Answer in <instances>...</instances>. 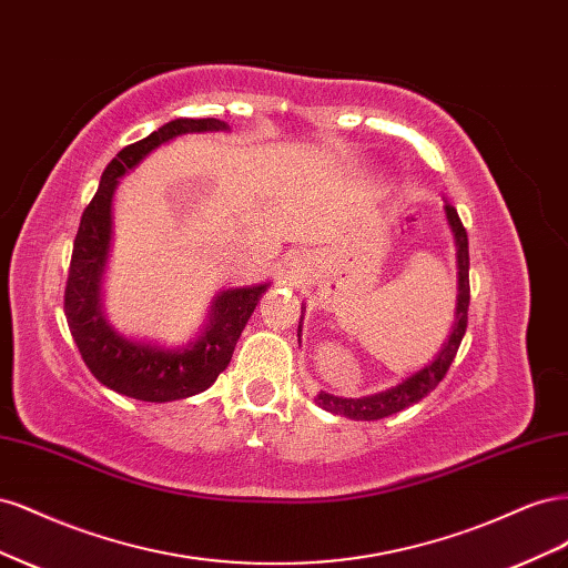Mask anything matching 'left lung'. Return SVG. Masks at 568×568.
Returning a JSON list of instances; mask_svg holds the SVG:
<instances>
[{"mask_svg": "<svg viewBox=\"0 0 568 568\" xmlns=\"http://www.w3.org/2000/svg\"><path fill=\"white\" fill-rule=\"evenodd\" d=\"M445 213H448V222L455 232L457 239V267H459V298H457V322L455 329L448 338V346L440 351V355L434 359L426 369L417 372L415 376H409L407 382L398 384L395 388H388L384 393L367 395V398H336V395L329 393H320L315 403L326 409L334 412V415H343L355 422H374V419H384L395 415L409 405L419 403L426 398L448 374L453 359L459 351V343L464 338V332H467L469 324V301H471V288H469V239L467 230H464L462 220L457 211L448 203L445 205Z\"/></svg>", "mask_w": 568, "mask_h": 568, "instance_id": "left-lung-1", "label": "left lung"}]
</instances>
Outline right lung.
Instances as JSON below:
<instances>
[{
    "instance_id": "obj_1",
    "label": "right lung",
    "mask_w": 568,
    "mask_h": 568,
    "mask_svg": "<svg viewBox=\"0 0 568 568\" xmlns=\"http://www.w3.org/2000/svg\"><path fill=\"white\" fill-rule=\"evenodd\" d=\"M203 130H227V125L217 118H178L120 151L101 175L94 199L82 211L73 242L71 267H68L63 291L68 329L73 334L84 365L97 379L134 400H182L215 384L217 376L227 369L236 341L255 311V303L261 301L267 288V284L232 288L217 296L209 329L194 346L184 351H161L132 343L118 336L101 317L99 277L109 253L111 196L118 178H123L130 168L163 142L173 140L178 134Z\"/></svg>"
}]
</instances>
